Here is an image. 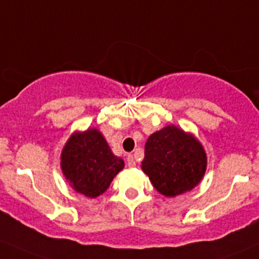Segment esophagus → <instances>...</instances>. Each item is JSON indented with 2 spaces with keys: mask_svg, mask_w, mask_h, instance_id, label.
Returning <instances> with one entry per match:
<instances>
[{
  "mask_svg": "<svg viewBox=\"0 0 259 259\" xmlns=\"http://www.w3.org/2000/svg\"><path fill=\"white\" fill-rule=\"evenodd\" d=\"M127 165L130 168H135L136 166V160H135L134 155H128L127 156Z\"/></svg>",
  "mask_w": 259,
  "mask_h": 259,
  "instance_id": "1",
  "label": "esophagus"
}]
</instances>
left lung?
Returning <instances> with one entry per match:
<instances>
[{
  "label": "left lung",
  "mask_w": 259,
  "mask_h": 259,
  "mask_svg": "<svg viewBox=\"0 0 259 259\" xmlns=\"http://www.w3.org/2000/svg\"><path fill=\"white\" fill-rule=\"evenodd\" d=\"M141 168L159 193L176 197L202 181L207 155L194 135L169 124L150 135Z\"/></svg>",
  "instance_id": "left-lung-1"
}]
</instances>
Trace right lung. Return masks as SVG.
<instances>
[{
	"label": "right lung",
	"instance_id": "obj_1",
	"mask_svg": "<svg viewBox=\"0 0 259 259\" xmlns=\"http://www.w3.org/2000/svg\"><path fill=\"white\" fill-rule=\"evenodd\" d=\"M124 168L97 128L73 132L61 152V169L71 188L88 198H97L109 188Z\"/></svg>",
	"mask_w": 259,
	"mask_h": 259
}]
</instances>
